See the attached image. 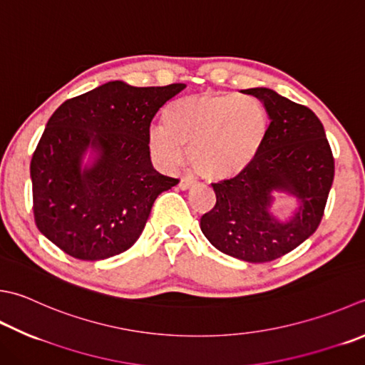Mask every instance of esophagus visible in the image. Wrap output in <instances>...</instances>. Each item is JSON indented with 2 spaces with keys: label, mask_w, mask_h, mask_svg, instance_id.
Here are the masks:
<instances>
[{
  "label": "esophagus",
  "mask_w": 365,
  "mask_h": 365,
  "mask_svg": "<svg viewBox=\"0 0 365 365\" xmlns=\"http://www.w3.org/2000/svg\"><path fill=\"white\" fill-rule=\"evenodd\" d=\"M178 187H180V190H190V188L195 187V180H192V178H190V177H183L180 183H178Z\"/></svg>",
  "instance_id": "esophagus-1"
}]
</instances>
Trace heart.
Returning a JSON list of instances; mask_svg holds the SVG:
<instances>
[{
	"mask_svg": "<svg viewBox=\"0 0 365 365\" xmlns=\"http://www.w3.org/2000/svg\"><path fill=\"white\" fill-rule=\"evenodd\" d=\"M266 130V112L256 98L195 95L168 106L163 128L150 131L148 145L163 168L178 166L188 148L191 164L204 177L227 178L253 161Z\"/></svg>",
	"mask_w": 365,
	"mask_h": 365,
	"instance_id": "heart-1",
	"label": "heart"
}]
</instances>
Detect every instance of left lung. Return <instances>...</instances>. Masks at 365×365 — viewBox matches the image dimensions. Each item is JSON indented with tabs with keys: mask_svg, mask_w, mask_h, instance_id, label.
<instances>
[{
	"mask_svg": "<svg viewBox=\"0 0 365 365\" xmlns=\"http://www.w3.org/2000/svg\"><path fill=\"white\" fill-rule=\"evenodd\" d=\"M242 91L259 99L270 123L253 161L234 178L212 183L217 204L202 215L201 231L220 252L269 262L317 231L332 187L334 156L323 123L309 107L270 88ZM275 190L299 202L287 222L269 213Z\"/></svg>",
	"mask_w": 365,
	"mask_h": 365,
	"instance_id": "left-lung-1",
	"label": "left lung"
}]
</instances>
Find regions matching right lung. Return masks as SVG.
I'll return each mask as SVG.
<instances>
[{
    "mask_svg": "<svg viewBox=\"0 0 365 365\" xmlns=\"http://www.w3.org/2000/svg\"><path fill=\"white\" fill-rule=\"evenodd\" d=\"M185 87L113 81L53 112L30 166L34 221L52 244L82 261L110 258L134 245L155 199L178 183L153 168L148 134L160 107ZM88 148L97 158L82 168Z\"/></svg>",
    "mask_w": 365,
    "mask_h": 365,
    "instance_id": "right-lung-1",
    "label": "right lung"
}]
</instances>
